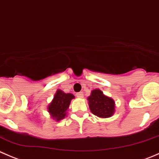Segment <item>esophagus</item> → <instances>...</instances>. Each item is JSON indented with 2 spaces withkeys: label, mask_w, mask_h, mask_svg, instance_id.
<instances>
[{
  "label": "esophagus",
  "mask_w": 159,
  "mask_h": 159,
  "mask_svg": "<svg viewBox=\"0 0 159 159\" xmlns=\"http://www.w3.org/2000/svg\"><path fill=\"white\" fill-rule=\"evenodd\" d=\"M76 96L78 97V98H83V93L82 92L77 93L76 94Z\"/></svg>",
  "instance_id": "34e87169"
}]
</instances>
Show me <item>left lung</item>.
<instances>
[{"label":"left lung","instance_id":"8db88e82","mask_svg":"<svg viewBox=\"0 0 159 159\" xmlns=\"http://www.w3.org/2000/svg\"><path fill=\"white\" fill-rule=\"evenodd\" d=\"M87 100L91 112L97 117L107 118L111 117L115 111L114 100L105 96L100 89L92 90Z\"/></svg>","mask_w":159,"mask_h":159}]
</instances>
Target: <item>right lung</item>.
<instances>
[{"label":"right lung","instance_id":"1","mask_svg":"<svg viewBox=\"0 0 159 159\" xmlns=\"http://www.w3.org/2000/svg\"><path fill=\"white\" fill-rule=\"evenodd\" d=\"M73 98L75 97L72 93H66L61 89H58L53 97L52 101L48 107L51 117L53 119H56L57 121L65 118L70 102Z\"/></svg>","mask_w":159,"mask_h":159}]
</instances>
